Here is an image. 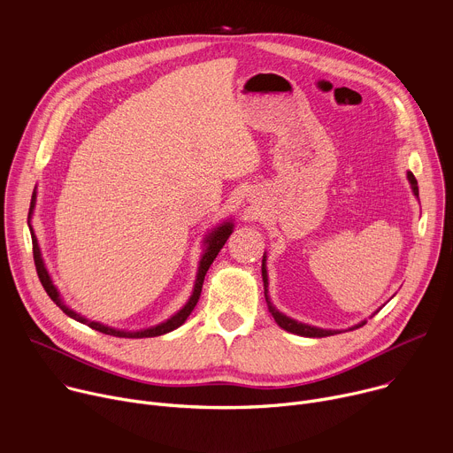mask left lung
Instances as JSON below:
<instances>
[{"label":"left lung","mask_w":453,"mask_h":453,"mask_svg":"<svg viewBox=\"0 0 453 453\" xmlns=\"http://www.w3.org/2000/svg\"><path fill=\"white\" fill-rule=\"evenodd\" d=\"M409 180H411V184H412V189H414V196L416 197H419V189H418V180H416V177L409 172ZM262 276H264V288H265V301H267V306H269V311H271V315L274 317V320L278 322V326L280 328H283V330H287V332H290V334H297V335H301V337H330V335H335V334H339V332H328V330H319V328H311V326H306V325H301V322H296V320H292V319H288L287 315H283V313H280L274 306H273V303L269 301V296H267V269H265V256H264V264H262ZM365 322H362V325H358V326H355V328H360V326H364ZM355 328H351V330H355Z\"/></svg>","instance_id":"1"}]
</instances>
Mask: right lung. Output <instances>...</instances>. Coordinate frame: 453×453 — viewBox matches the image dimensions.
Returning <instances> with one entry per match:
<instances>
[{
	"instance_id": "obj_1",
	"label": "right lung",
	"mask_w": 453,
	"mask_h": 453,
	"mask_svg": "<svg viewBox=\"0 0 453 453\" xmlns=\"http://www.w3.org/2000/svg\"><path fill=\"white\" fill-rule=\"evenodd\" d=\"M34 206H35V191L32 193V203H30L28 219H30V215H32V211H34ZM231 231H233V226H231L229 222H226L224 226H220L217 231H213V233L208 236V240H206L208 249H206V252H204V256H203V260H201V265H199V274H197L196 288H193V294H191L189 301L186 303V306H184L180 311H177V313H175L173 317H170L166 322H161L159 326H154V328H149V330H143V332H119V330L107 328V326H104V325H98V322H93V320H88V319L81 317L79 313H75L73 310H70L66 304H64V303L60 301L58 292H57V288L53 287V283H51V280H50V276H48V271H46V267H44V264H42L41 250H39V245H37V238H35V234H34V231H32V227H30L35 271H37V276H39V280H41V285L44 287V290H46V294L50 296V299H51L64 313L70 315L72 319H75V320H79V322H82V325H88L89 328H93V330H96V332H102V334H105V335H112V337H128V339L157 337V335L168 334V332H172V330H175V328H179V326L182 325V322L188 319V315L193 311V308H196V304H197V301H199V297H201V292H203L204 276H206L210 265L213 264V260L217 257L219 250L224 247L226 240L229 238Z\"/></svg>"
}]
</instances>
